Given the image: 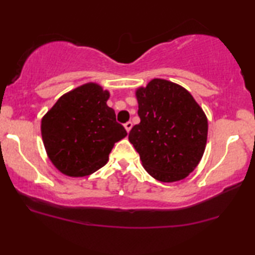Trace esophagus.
<instances>
[{
    "label": "esophagus",
    "instance_id": "esophagus-1",
    "mask_svg": "<svg viewBox=\"0 0 255 255\" xmlns=\"http://www.w3.org/2000/svg\"><path fill=\"white\" fill-rule=\"evenodd\" d=\"M124 128H125V130H127L128 132H130L131 128H132V123H131V122H128V123H125L124 124Z\"/></svg>",
    "mask_w": 255,
    "mask_h": 255
}]
</instances>
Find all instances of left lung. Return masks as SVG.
I'll list each match as a JSON object with an SVG mask.
<instances>
[{
	"label": "left lung",
	"mask_w": 255,
	"mask_h": 255,
	"mask_svg": "<svg viewBox=\"0 0 255 255\" xmlns=\"http://www.w3.org/2000/svg\"><path fill=\"white\" fill-rule=\"evenodd\" d=\"M140 123L128 133L142 167L161 182L183 180L203 156L208 118L191 94L168 80L153 79L135 90Z\"/></svg>",
	"instance_id": "left-lung-1"
}]
</instances>
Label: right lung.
I'll return each instance as SVG.
<instances>
[{"label":"right lung","mask_w":255,"mask_h":255,"mask_svg":"<svg viewBox=\"0 0 255 255\" xmlns=\"http://www.w3.org/2000/svg\"><path fill=\"white\" fill-rule=\"evenodd\" d=\"M110 93L88 82L66 93L41 120V137L48 159L59 172L82 177L109 160L115 142L128 135L108 107Z\"/></svg>","instance_id":"add662e5"}]
</instances>
